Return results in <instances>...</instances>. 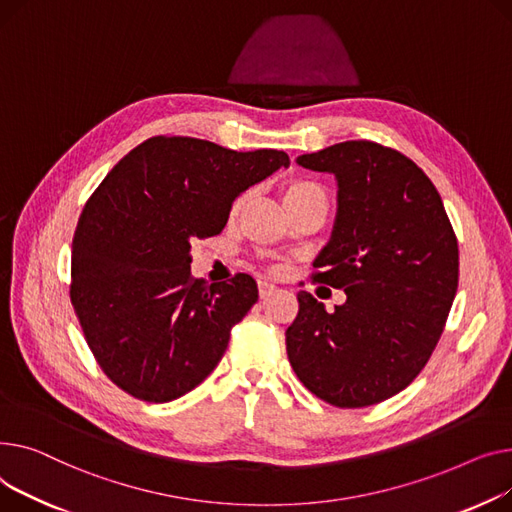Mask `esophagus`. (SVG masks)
<instances>
[{
	"instance_id": "obj_1",
	"label": "esophagus",
	"mask_w": 512,
	"mask_h": 512,
	"mask_svg": "<svg viewBox=\"0 0 512 512\" xmlns=\"http://www.w3.org/2000/svg\"><path fill=\"white\" fill-rule=\"evenodd\" d=\"M277 291V287L273 285V283H268V281H258V293H260V297L264 299V297H268V295H273Z\"/></svg>"
}]
</instances>
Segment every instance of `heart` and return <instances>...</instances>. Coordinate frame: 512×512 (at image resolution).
Returning a JSON list of instances; mask_svg holds the SVG:
<instances>
[{
  "label": "heart",
  "instance_id": "b5f03b06",
  "mask_svg": "<svg viewBox=\"0 0 512 512\" xmlns=\"http://www.w3.org/2000/svg\"><path fill=\"white\" fill-rule=\"evenodd\" d=\"M312 196H324V192L318 184L310 182V179H289V182H285L281 188V198H283L285 208H289L297 202H304L306 198H312ZM242 204H244V196L235 200L233 208H239Z\"/></svg>",
  "mask_w": 512,
  "mask_h": 512
}]
</instances>
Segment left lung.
Returning <instances> with one entry per match:
<instances>
[{
	"mask_svg": "<svg viewBox=\"0 0 512 512\" xmlns=\"http://www.w3.org/2000/svg\"><path fill=\"white\" fill-rule=\"evenodd\" d=\"M297 163L337 179V219L312 279L343 289L347 302L326 312L297 293L289 364L322 401L368 407L428 364L459 285L457 235L430 177L399 150L347 140Z\"/></svg>",
	"mask_w": 512,
	"mask_h": 512,
	"instance_id": "8db88e82",
	"label": "left lung"
}]
</instances>
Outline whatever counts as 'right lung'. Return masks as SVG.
<instances>
[{"label":"right lung","instance_id":"obj_1","mask_svg":"<svg viewBox=\"0 0 512 512\" xmlns=\"http://www.w3.org/2000/svg\"><path fill=\"white\" fill-rule=\"evenodd\" d=\"M279 167L188 136H155L119 161L84 204L72 242L70 299L101 370L128 395L167 403L217 368L231 328L258 302L239 273L206 285L192 242L223 231L233 200Z\"/></svg>","mask_w":512,"mask_h":512}]
</instances>
